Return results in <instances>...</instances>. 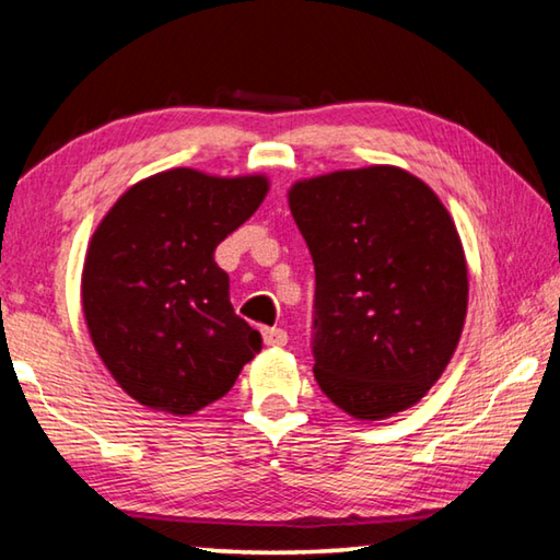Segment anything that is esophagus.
Here are the masks:
<instances>
[{"mask_svg": "<svg viewBox=\"0 0 560 560\" xmlns=\"http://www.w3.org/2000/svg\"><path fill=\"white\" fill-rule=\"evenodd\" d=\"M264 343L273 346V348L287 346V343H289L287 330H283V328H267V330H264Z\"/></svg>", "mask_w": 560, "mask_h": 560, "instance_id": "34e87169", "label": "esophagus"}]
</instances>
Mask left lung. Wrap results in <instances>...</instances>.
<instances>
[{"mask_svg": "<svg viewBox=\"0 0 560 560\" xmlns=\"http://www.w3.org/2000/svg\"><path fill=\"white\" fill-rule=\"evenodd\" d=\"M289 207L316 269L320 390L355 420L420 402L467 316V259L447 207L393 165L301 179Z\"/></svg>", "mask_w": 560, "mask_h": 560, "instance_id": "obj_1", "label": "left lung"}]
</instances>
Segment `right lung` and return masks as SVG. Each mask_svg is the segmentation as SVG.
Segmentation results:
<instances>
[{
    "label": "right lung",
    "mask_w": 560,
    "mask_h": 560,
    "mask_svg": "<svg viewBox=\"0 0 560 560\" xmlns=\"http://www.w3.org/2000/svg\"><path fill=\"white\" fill-rule=\"evenodd\" d=\"M264 175L175 167L118 197L91 236L81 301L116 383L150 410L195 415L232 390L261 336L230 303L214 249L259 210Z\"/></svg>",
    "instance_id": "obj_1"
}]
</instances>
